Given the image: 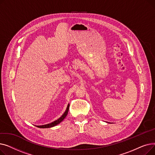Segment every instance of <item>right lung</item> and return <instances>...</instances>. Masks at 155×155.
I'll return each instance as SVG.
<instances>
[{
    "label": "right lung",
    "instance_id": "add662e5",
    "mask_svg": "<svg viewBox=\"0 0 155 155\" xmlns=\"http://www.w3.org/2000/svg\"><path fill=\"white\" fill-rule=\"evenodd\" d=\"M69 107H70V104L68 105V106L67 107V109L66 110H65V112H64L63 114L57 120L52 122V123H50V124H45V125H42V126H36V127H39V128H49V127H54L55 126H56L57 124H60L61 122L66 117V116H67L68 114V110H69Z\"/></svg>",
    "mask_w": 155,
    "mask_h": 155
}]
</instances>
